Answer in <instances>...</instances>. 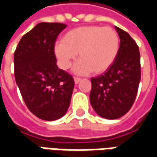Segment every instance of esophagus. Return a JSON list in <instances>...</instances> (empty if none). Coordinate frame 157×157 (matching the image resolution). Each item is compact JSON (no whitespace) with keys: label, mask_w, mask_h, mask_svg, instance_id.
<instances>
[{"label":"esophagus","mask_w":157,"mask_h":157,"mask_svg":"<svg viewBox=\"0 0 157 157\" xmlns=\"http://www.w3.org/2000/svg\"><path fill=\"white\" fill-rule=\"evenodd\" d=\"M74 81H75V84H78L79 82L82 81V78H79V77H74Z\"/></svg>","instance_id":"1"}]
</instances>
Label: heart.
<instances>
[{
    "mask_svg": "<svg viewBox=\"0 0 157 157\" xmlns=\"http://www.w3.org/2000/svg\"><path fill=\"white\" fill-rule=\"evenodd\" d=\"M120 40L116 30L110 27L91 25L75 28L65 33L62 42L55 45L59 65L64 70L71 65L79 53L81 59L74 67L80 75L100 74L115 61Z\"/></svg>",
    "mask_w": 157,
    "mask_h": 157,
    "instance_id": "b5f03b06",
    "label": "heart"
}]
</instances>
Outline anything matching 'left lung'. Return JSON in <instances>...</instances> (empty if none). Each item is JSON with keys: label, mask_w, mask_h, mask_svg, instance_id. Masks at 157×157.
<instances>
[{"label": "left lung", "mask_w": 157, "mask_h": 157, "mask_svg": "<svg viewBox=\"0 0 157 157\" xmlns=\"http://www.w3.org/2000/svg\"><path fill=\"white\" fill-rule=\"evenodd\" d=\"M120 39L115 61L104 74L91 79L90 102L102 118L116 119L131 109L140 82V55L128 33L115 27Z\"/></svg>", "instance_id": "left-lung-1"}]
</instances>
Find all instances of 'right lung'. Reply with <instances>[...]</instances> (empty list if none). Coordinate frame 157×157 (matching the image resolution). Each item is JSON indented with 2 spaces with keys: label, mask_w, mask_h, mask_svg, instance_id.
<instances>
[{
  "label": "right lung",
  "mask_w": 157,
  "mask_h": 157,
  "mask_svg": "<svg viewBox=\"0 0 157 157\" xmlns=\"http://www.w3.org/2000/svg\"><path fill=\"white\" fill-rule=\"evenodd\" d=\"M66 25L40 22L22 36L14 52V75L23 101L38 118L65 115L74 89L71 75L56 65L55 44Z\"/></svg>",
  "instance_id": "1"
}]
</instances>
